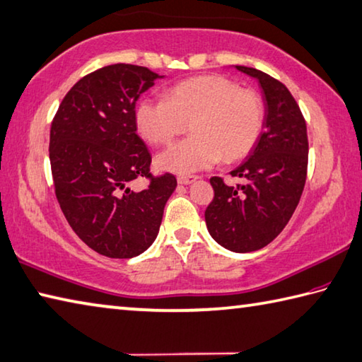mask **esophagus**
Returning <instances> with one entry per match:
<instances>
[{
  "instance_id": "obj_1",
  "label": "esophagus",
  "mask_w": 362,
  "mask_h": 362,
  "mask_svg": "<svg viewBox=\"0 0 362 362\" xmlns=\"http://www.w3.org/2000/svg\"><path fill=\"white\" fill-rule=\"evenodd\" d=\"M194 181H197V176H192V175H189V176L181 175V176H178V184H182V186H187V184H192Z\"/></svg>"
}]
</instances>
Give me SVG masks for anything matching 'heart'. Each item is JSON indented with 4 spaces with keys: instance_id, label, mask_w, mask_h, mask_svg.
Returning <instances> with one entry per match:
<instances>
[{
    "instance_id": "b5f03b06",
    "label": "heart",
    "mask_w": 362,
    "mask_h": 362,
    "mask_svg": "<svg viewBox=\"0 0 362 362\" xmlns=\"http://www.w3.org/2000/svg\"><path fill=\"white\" fill-rule=\"evenodd\" d=\"M137 132L151 145H167L186 129L190 137L156 158L163 172L189 175L221 160L247 156L264 122L262 98L221 75H202L168 88L165 99L146 96L134 110Z\"/></svg>"
}]
</instances>
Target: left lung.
<instances>
[{"instance_id":"1","label":"left lung","mask_w":362,"mask_h":362,"mask_svg":"<svg viewBox=\"0 0 362 362\" xmlns=\"http://www.w3.org/2000/svg\"><path fill=\"white\" fill-rule=\"evenodd\" d=\"M257 78L266 100L263 132L240 167L230 172L241 184L209 180L214 199L204 211L209 235L238 254L268 245L288 223L308 176V127L288 88L254 67L236 66Z\"/></svg>"}]
</instances>
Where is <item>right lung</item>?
Masks as SVG:
<instances>
[{
    "label": "right lung",
    "instance_id": "right-lung-1",
    "mask_svg": "<svg viewBox=\"0 0 362 362\" xmlns=\"http://www.w3.org/2000/svg\"><path fill=\"white\" fill-rule=\"evenodd\" d=\"M158 78L143 66H105L71 88L52 121L54 194L72 230L100 255L145 252L176 189L172 173H149L151 154L134 121L139 98ZM141 175L150 184L135 193L128 184Z\"/></svg>",
    "mask_w": 362,
    "mask_h": 362
}]
</instances>
